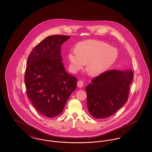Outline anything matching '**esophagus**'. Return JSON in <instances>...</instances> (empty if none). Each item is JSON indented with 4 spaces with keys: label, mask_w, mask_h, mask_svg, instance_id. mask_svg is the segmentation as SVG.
Listing matches in <instances>:
<instances>
[{
    "label": "esophagus",
    "mask_w": 152,
    "mask_h": 152,
    "mask_svg": "<svg viewBox=\"0 0 152 152\" xmlns=\"http://www.w3.org/2000/svg\"><path fill=\"white\" fill-rule=\"evenodd\" d=\"M77 86L79 88H82L84 86V82L81 80H79L77 82Z\"/></svg>",
    "instance_id": "obj_1"
}]
</instances>
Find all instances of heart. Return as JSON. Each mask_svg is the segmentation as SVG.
I'll return each mask as SVG.
<instances>
[{
    "instance_id": "heart-1",
    "label": "heart",
    "mask_w": 152,
    "mask_h": 152,
    "mask_svg": "<svg viewBox=\"0 0 152 152\" xmlns=\"http://www.w3.org/2000/svg\"><path fill=\"white\" fill-rule=\"evenodd\" d=\"M117 55V50L108 44L96 40H88L79 44L76 50L69 53L68 58L72 71L77 72L87 63V73L95 76L107 69Z\"/></svg>"
}]
</instances>
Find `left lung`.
<instances>
[{"mask_svg":"<svg viewBox=\"0 0 152 152\" xmlns=\"http://www.w3.org/2000/svg\"><path fill=\"white\" fill-rule=\"evenodd\" d=\"M132 70H107L91 80L86 87L89 112L96 119H104L116 113L128 99L133 79Z\"/></svg>","mask_w":152,"mask_h":152,"instance_id":"1","label":"left lung"}]
</instances>
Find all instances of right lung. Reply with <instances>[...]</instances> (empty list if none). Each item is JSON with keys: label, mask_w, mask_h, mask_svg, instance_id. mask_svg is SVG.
Segmentation results:
<instances>
[{"label": "right lung", "mask_w": 152, "mask_h": 152, "mask_svg": "<svg viewBox=\"0 0 152 152\" xmlns=\"http://www.w3.org/2000/svg\"><path fill=\"white\" fill-rule=\"evenodd\" d=\"M69 38L64 35L47 37L28 58L26 94L35 109L47 117L59 115L77 88V79L66 72L61 54V45Z\"/></svg>", "instance_id": "1"}]
</instances>
